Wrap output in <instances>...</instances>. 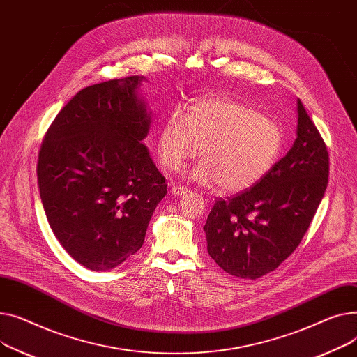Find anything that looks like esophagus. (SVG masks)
Segmentation results:
<instances>
[{"instance_id":"obj_1","label":"esophagus","mask_w":357,"mask_h":357,"mask_svg":"<svg viewBox=\"0 0 357 357\" xmlns=\"http://www.w3.org/2000/svg\"><path fill=\"white\" fill-rule=\"evenodd\" d=\"M170 193L173 196H183V195H187V188L183 187V185H178V184H174L170 187Z\"/></svg>"}]
</instances>
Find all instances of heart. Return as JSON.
Listing matches in <instances>:
<instances>
[{
  "mask_svg": "<svg viewBox=\"0 0 357 357\" xmlns=\"http://www.w3.org/2000/svg\"><path fill=\"white\" fill-rule=\"evenodd\" d=\"M157 145L161 164L170 170L195 158L202 146L203 161L187 176L234 193L274 167L284 146V131L275 119L243 102L211 96L197 100L188 114L176 108L167 115Z\"/></svg>",
  "mask_w": 357,
  "mask_h": 357,
  "instance_id": "b5f03b06",
  "label": "heart"
}]
</instances>
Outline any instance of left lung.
Segmentation results:
<instances>
[{"mask_svg": "<svg viewBox=\"0 0 357 357\" xmlns=\"http://www.w3.org/2000/svg\"><path fill=\"white\" fill-rule=\"evenodd\" d=\"M297 139L252 187L215 202L203 227L207 252L230 275L257 280L300 245L328 183V151L298 100Z\"/></svg>", "mask_w": 357, "mask_h": 357, "instance_id": "left-lung-1", "label": "left lung"}]
</instances>
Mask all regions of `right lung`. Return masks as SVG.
<instances>
[{
  "instance_id": "1",
  "label": "right lung",
  "mask_w": 357,
  "mask_h": 357,
  "mask_svg": "<svg viewBox=\"0 0 357 357\" xmlns=\"http://www.w3.org/2000/svg\"><path fill=\"white\" fill-rule=\"evenodd\" d=\"M142 76L96 83L57 114L37 160L40 197L54 236L92 271L118 266L142 246L164 176L141 142L150 116Z\"/></svg>"
}]
</instances>
